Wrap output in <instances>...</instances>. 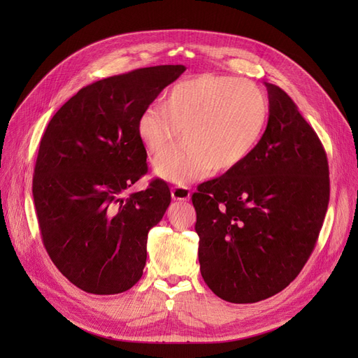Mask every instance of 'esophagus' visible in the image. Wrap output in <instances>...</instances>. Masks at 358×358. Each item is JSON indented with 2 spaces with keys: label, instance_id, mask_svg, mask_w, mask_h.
Here are the masks:
<instances>
[{
  "label": "esophagus",
  "instance_id": "34e87169",
  "mask_svg": "<svg viewBox=\"0 0 358 358\" xmlns=\"http://www.w3.org/2000/svg\"><path fill=\"white\" fill-rule=\"evenodd\" d=\"M171 197L179 201H187L191 197V188L185 185H176L171 188Z\"/></svg>",
  "mask_w": 358,
  "mask_h": 358
}]
</instances>
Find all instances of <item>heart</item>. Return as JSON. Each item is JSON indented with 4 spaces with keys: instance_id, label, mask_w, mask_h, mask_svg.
Masks as SVG:
<instances>
[{
    "instance_id": "obj_1",
    "label": "heart",
    "mask_w": 358,
    "mask_h": 358,
    "mask_svg": "<svg viewBox=\"0 0 358 358\" xmlns=\"http://www.w3.org/2000/svg\"><path fill=\"white\" fill-rule=\"evenodd\" d=\"M267 121V100L249 80L201 74L167 91L162 104L149 106L137 119L146 150L159 157L180 131L182 143L158 159L162 179L185 183L210 169L224 173L239 166L257 146Z\"/></svg>"
}]
</instances>
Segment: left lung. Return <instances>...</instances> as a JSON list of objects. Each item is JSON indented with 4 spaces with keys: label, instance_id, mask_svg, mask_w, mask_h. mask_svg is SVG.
I'll use <instances>...</instances> for the list:
<instances>
[{
    "label": "left lung",
    "instance_id": "1",
    "mask_svg": "<svg viewBox=\"0 0 358 358\" xmlns=\"http://www.w3.org/2000/svg\"><path fill=\"white\" fill-rule=\"evenodd\" d=\"M266 88L268 121L251 155L192 194L201 276L230 303L264 300L296 279L330 199L317 133L285 91Z\"/></svg>",
    "mask_w": 358,
    "mask_h": 358
}]
</instances>
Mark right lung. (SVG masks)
Returning a JSON list of instances; mask_svg holds the SVG:
<instances>
[{"label":"right lung","mask_w":358,"mask_h":358,"mask_svg":"<svg viewBox=\"0 0 358 358\" xmlns=\"http://www.w3.org/2000/svg\"><path fill=\"white\" fill-rule=\"evenodd\" d=\"M185 70L146 67L85 86L41 137L32 179L41 239L59 272L86 292L117 294L143 275L148 233L171 194L161 179L125 194L148 173L137 119Z\"/></svg>","instance_id":"add662e5"}]
</instances>
